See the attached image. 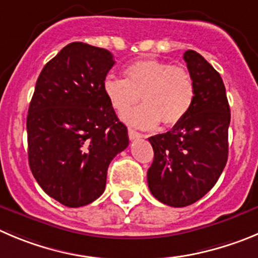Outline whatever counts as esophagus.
<instances>
[{
    "label": "esophagus",
    "instance_id": "34e87169",
    "mask_svg": "<svg viewBox=\"0 0 258 258\" xmlns=\"http://www.w3.org/2000/svg\"><path fill=\"white\" fill-rule=\"evenodd\" d=\"M128 137L130 140H135V139H140V137H146V135L140 134V132H137L136 130L128 127Z\"/></svg>",
    "mask_w": 258,
    "mask_h": 258
}]
</instances>
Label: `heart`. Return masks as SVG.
I'll list each match as a JSON object with an SVG mask.
<instances>
[{
    "mask_svg": "<svg viewBox=\"0 0 258 258\" xmlns=\"http://www.w3.org/2000/svg\"><path fill=\"white\" fill-rule=\"evenodd\" d=\"M124 79L108 76L104 91L118 114H123L141 100L144 105L123 115L141 128H154L162 122L172 127L179 123L195 100L192 75L182 66L159 59H141L124 70Z\"/></svg>",
    "mask_w": 258,
    "mask_h": 258,
    "instance_id": "b5f03b06",
    "label": "heart"
}]
</instances>
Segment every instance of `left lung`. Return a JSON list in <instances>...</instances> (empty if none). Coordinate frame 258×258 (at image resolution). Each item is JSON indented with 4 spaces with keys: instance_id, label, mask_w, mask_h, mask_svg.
<instances>
[{
    "instance_id": "1",
    "label": "left lung",
    "mask_w": 258,
    "mask_h": 258,
    "mask_svg": "<svg viewBox=\"0 0 258 258\" xmlns=\"http://www.w3.org/2000/svg\"><path fill=\"white\" fill-rule=\"evenodd\" d=\"M183 59L195 83L194 104L170 131L149 137L154 149L149 189L173 208L188 206L205 196L228 160L230 109L223 80L200 53L186 50Z\"/></svg>"
}]
</instances>
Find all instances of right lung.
<instances>
[{
  "mask_svg": "<svg viewBox=\"0 0 258 258\" xmlns=\"http://www.w3.org/2000/svg\"><path fill=\"white\" fill-rule=\"evenodd\" d=\"M114 63L104 48L70 43L43 67L29 105V167L43 191L69 208L104 192L110 162L128 146L104 91Z\"/></svg>",
  "mask_w": 258,
  "mask_h": 258,
  "instance_id": "right-lung-1",
  "label": "right lung"
}]
</instances>
